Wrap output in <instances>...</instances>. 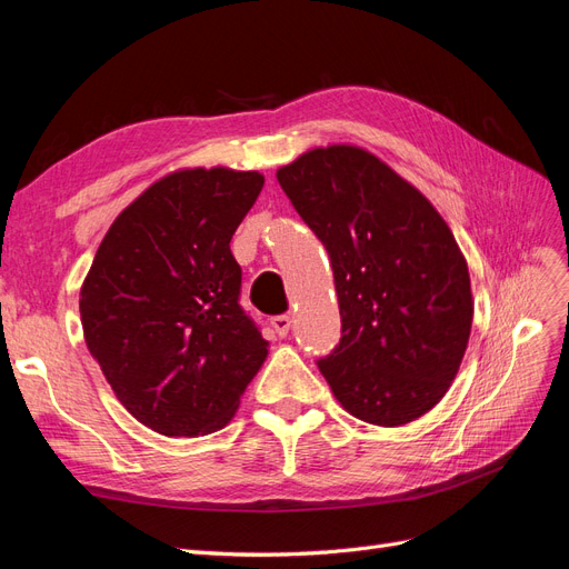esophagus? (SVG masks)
Wrapping results in <instances>:
<instances>
[{"label": "esophagus", "mask_w": 569, "mask_h": 569, "mask_svg": "<svg viewBox=\"0 0 569 569\" xmlns=\"http://www.w3.org/2000/svg\"><path fill=\"white\" fill-rule=\"evenodd\" d=\"M270 327H272L274 332H278V337H287L289 330H291V318H289L287 313L272 316V318H270Z\"/></svg>", "instance_id": "obj_1"}]
</instances>
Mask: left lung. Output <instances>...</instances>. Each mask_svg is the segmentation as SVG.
<instances>
[{"instance_id":"8db88e82","label":"left lung","mask_w":569,"mask_h":569,"mask_svg":"<svg viewBox=\"0 0 569 569\" xmlns=\"http://www.w3.org/2000/svg\"><path fill=\"white\" fill-rule=\"evenodd\" d=\"M330 253L341 339L318 368L339 403L399 427L435 408L468 349V263L416 187L358 147L313 149L278 170Z\"/></svg>"}]
</instances>
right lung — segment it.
<instances>
[{
	"label": "right lung",
	"instance_id": "1",
	"mask_svg": "<svg viewBox=\"0 0 569 569\" xmlns=\"http://www.w3.org/2000/svg\"><path fill=\"white\" fill-rule=\"evenodd\" d=\"M261 173L180 170L109 228L80 289L84 341L118 401L166 437L222 429L268 356L230 239Z\"/></svg>",
	"mask_w": 569,
	"mask_h": 569
}]
</instances>
